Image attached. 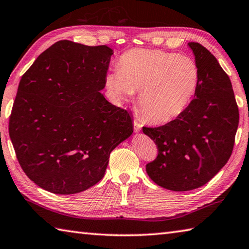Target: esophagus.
I'll return each mask as SVG.
<instances>
[{
	"label": "esophagus",
	"instance_id": "obj_1",
	"mask_svg": "<svg viewBox=\"0 0 249 249\" xmlns=\"http://www.w3.org/2000/svg\"><path fill=\"white\" fill-rule=\"evenodd\" d=\"M142 124L140 123L139 121L134 120V129H135V132H139V130L142 129Z\"/></svg>",
	"mask_w": 249,
	"mask_h": 249
}]
</instances>
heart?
Instances as JSON below:
<instances>
[{
  "instance_id": "1",
  "label": "heart",
  "mask_w": 249,
  "mask_h": 249,
  "mask_svg": "<svg viewBox=\"0 0 249 249\" xmlns=\"http://www.w3.org/2000/svg\"><path fill=\"white\" fill-rule=\"evenodd\" d=\"M199 84L197 63L187 55L135 49L120 57L106 77L111 96L124 99L139 91L138 109L153 123H168L187 109Z\"/></svg>"
}]
</instances>
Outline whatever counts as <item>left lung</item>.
Masks as SVG:
<instances>
[{
	"label": "left lung",
	"mask_w": 249,
	"mask_h": 249,
	"mask_svg": "<svg viewBox=\"0 0 249 249\" xmlns=\"http://www.w3.org/2000/svg\"><path fill=\"white\" fill-rule=\"evenodd\" d=\"M188 46L199 69L195 98L175 120L142 127L158 149L156 159L146 165L149 178L174 192L200 187L223 168L232 155L239 120L228 74L205 47Z\"/></svg>",
	"instance_id": "obj_1"
}]
</instances>
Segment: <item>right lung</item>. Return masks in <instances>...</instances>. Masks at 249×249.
Segmentation results:
<instances>
[{
  "mask_svg": "<svg viewBox=\"0 0 249 249\" xmlns=\"http://www.w3.org/2000/svg\"><path fill=\"white\" fill-rule=\"evenodd\" d=\"M112 54L107 46L61 40L19 81L8 132L22 171L50 193L96 185L113 149L133 133L128 111L100 92Z\"/></svg>",
  "mask_w": 249,
  "mask_h": 249,
  "instance_id": "add662e5",
  "label": "right lung"
}]
</instances>
